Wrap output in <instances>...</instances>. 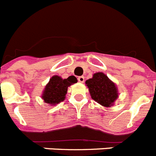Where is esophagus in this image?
<instances>
[{"mask_svg":"<svg viewBox=\"0 0 156 156\" xmlns=\"http://www.w3.org/2000/svg\"><path fill=\"white\" fill-rule=\"evenodd\" d=\"M84 80H84V76H79L78 77V81H79L80 83H84Z\"/></svg>","mask_w":156,"mask_h":156,"instance_id":"34e87169","label":"esophagus"}]
</instances>
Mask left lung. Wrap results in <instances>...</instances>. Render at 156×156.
I'll use <instances>...</instances> for the list:
<instances>
[{"label":"left lung","instance_id":"1","mask_svg":"<svg viewBox=\"0 0 156 156\" xmlns=\"http://www.w3.org/2000/svg\"><path fill=\"white\" fill-rule=\"evenodd\" d=\"M91 98L105 108L113 106L118 98L117 85L102 72L96 73L92 78L86 80Z\"/></svg>","mask_w":156,"mask_h":156}]
</instances>
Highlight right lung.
<instances>
[{"mask_svg":"<svg viewBox=\"0 0 156 156\" xmlns=\"http://www.w3.org/2000/svg\"><path fill=\"white\" fill-rule=\"evenodd\" d=\"M76 83L77 80L74 76H69L67 79H62L57 75L53 76L45 85L41 98L45 104L55 106L65 100L68 87Z\"/></svg>","mask_w":156,"mask_h":156,"instance_id":"1","label":"right lung"}]
</instances>
